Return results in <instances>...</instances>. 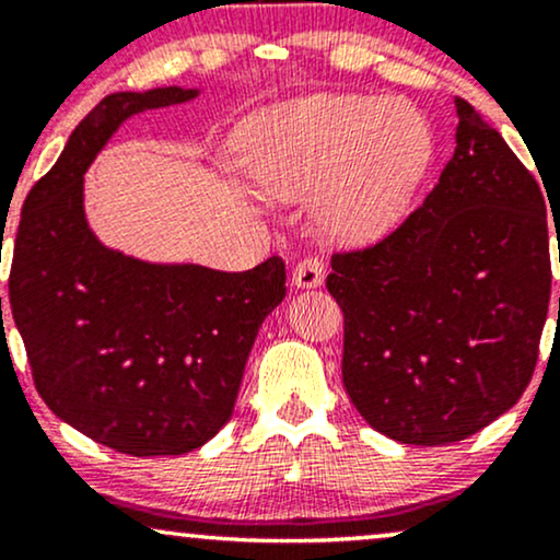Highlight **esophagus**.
<instances>
[{"label": "esophagus", "mask_w": 560, "mask_h": 560, "mask_svg": "<svg viewBox=\"0 0 560 560\" xmlns=\"http://www.w3.org/2000/svg\"><path fill=\"white\" fill-rule=\"evenodd\" d=\"M324 276H326L324 258H318V255H307V258H302L298 266H294L292 281H294V287L313 289V287L324 284Z\"/></svg>", "instance_id": "esophagus-1"}]
</instances>
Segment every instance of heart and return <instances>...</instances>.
Returning <instances> with one entry per match:
<instances>
[{"label":"heart","instance_id":"heart-1","mask_svg":"<svg viewBox=\"0 0 560 560\" xmlns=\"http://www.w3.org/2000/svg\"><path fill=\"white\" fill-rule=\"evenodd\" d=\"M262 191L302 197L324 187L320 213L342 236L397 221L429 163V131L400 102L320 94L268 115L242 147Z\"/></svg>","mask_w":560,"mask_h":560}]
</instances>
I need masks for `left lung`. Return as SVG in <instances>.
<instances>
[{
	"label": "left lung",
	"mask_w": 560,
	"mask_h": 560,
	"mask_svg": "<svg viewBox=\"0 0 560 560\" xmlns=\"http://www.w3.org/2000/svg\"><path fill=\"white\" fill-rule=\"evenodd\" d=\"M455 107L440 184L387 236L334 253L326 276L345 316L347 395L402 445L466 440L513 408L548 318L542 189L466 100Z\"/></svg>",
	"instance_id": "obj_1"
}]
</instances>
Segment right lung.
<instances>
[{
  "label": "right lung",
  "mask_w": 560,
  "mask_h": 560,
  "mask_svg": "<svg viewBox=\"0 0 560 560\" xmlns=\"http://www.w3.org/2000/svg\"><path fill=\"white\" fill-rule=\"evenodd\" d=\"M195 94L105 96L31 186L12 247L10 307L36 392L57 419L137 458L213 440L260 324L287 294L279 255L242 273L152 266L102 247L86 226L83 173L115 128Z\"/></svg>",
  "instance_id": "add662e5"
}]
</instances>
